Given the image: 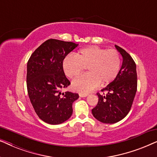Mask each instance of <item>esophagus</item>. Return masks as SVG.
<instances>
[{"mask_svg":"<svg viewBox=\"0 0 157 157\" xmlns=\"http://www.w3.org/2000/svg\"><path fill=\"white\" fill-rule=\"evenodd\" d=\"M89 95L88 94H83V93H79V96L80 97H86V96Z\"/></svg>","mask_w":157,"mask_h":157,"instance_id":"esophagus-1","label":"esophagus"}]
</instances>
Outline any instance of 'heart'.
Returning <instances> with one entry per match:
<instances>
[{
  "mask_svg": "<svg viewBox=\"0 0 157 157\" xmlns=\"http://www.w3.org/2000/svg\"><path fill=\"white\" fill-rule=\"evenodd\" d=\"M121 64V56L117 50L92 46L81 49L76 55L66 56L63 69L66 76L74 78L87 67L88 74L73 81L72 87L76 91L88 93L100 83L106 86L112 83L119 75Z\"/></svg>",
  "mask_w": 157,
  "mask_h": 157,
  "instance_id": "1",
  "label": "heart"
}]
</instances>
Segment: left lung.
Wrapping results in <instances>:
<instances>
[{
	"mask_svg": "<svg viewBox=\"0 0 157 157\" xmlns=\"http://www.w3.org/2000/svg\"><path fill=\"white\" fill-rule=\"evenodd\" d=\"M116 48L123 57L119 75L112 83L97 94L98 101L92 114L105 124H114L123 119L132 108L137 90L136 63L132 56L121 47Z\"/></svg>",
	"mask_w": 157,
	"mask_h": 157,
	"instance_id": "8db88e82",
	"label": "left lung"
}]
</instances>
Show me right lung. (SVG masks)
Wrapping results in <instances>:
<instances>
[{"label": "right lung", "mask_w": 157, "mask_h": 157, "mask_svg": "<svg viewBox=\"0 0 157 157\" xmlns=\"http://www.w3.org/2000/svg\"><path fill=\"white\" fill-rule=\"evenodd\" d=\"M78 44L48 39L32 53L27 63V90L38 117L47 124H59L71 117L72 104L78 94L66 91L71 84L63 69V61Z\"/></svg>", "instance_id": "right-lung-1"}]
</instances>
